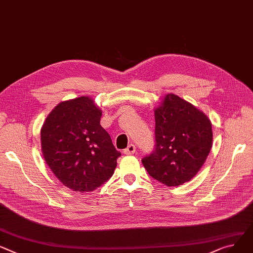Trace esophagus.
I'll return each mask as SVG.
<instances>
[{
  "label": "esophagus",
  "instance_id": "34e87169",
  "mask_svg": "<svg viewBox=\"0 0 253 253\" xmlns=\"http://www.w3.org/2000/svg\"><path fill=\"white\" fill-rule=\"evenodd\" d=\"M135 150H136V147L134 144H129L127 148L124 149V154L125 155H133L135 154Z\"/></svg>",
  "mask_w": 253,
  "mask_h": 253
}]
</instances>
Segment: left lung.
I'll use <instances>...</instances> for the list:
<instances>
[{
	"mask_svg": "<svg viewBox=\"0 0 253 253\" xmlns=\"http://www.w3.org/2000/svg\"><path fill=\"white\" fill-rule=\"evenodd\" d=\"M155 148L141 162L154 179L179 186L205 164L211 148V123L203 112L172 93L155 111Z\"/></svg>",
	"mask_w": 253,
	"mask_h": 253,
	"instance_id": "left-lung-1",
	"label": "left lung"
}]
</instances>
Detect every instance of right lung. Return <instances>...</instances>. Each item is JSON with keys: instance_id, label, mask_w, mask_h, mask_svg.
<instances>
[{"instance_id": "1", "label": "right lung", "mask_w": 253, "mask_h": 253, "mask_svg": "<svg viewBox=\"0 0 253 253\" xmlns=\"http://www.w3.org/2000/svg\"><path fill=\"white\" fill-rule=\"evenodd\" d=\"M102 111L87 96L59 104L41 131L43 158L56 177L74 191L89 192L114 174L121 156L100 126Z\"/></svg>"}]
</instances>
